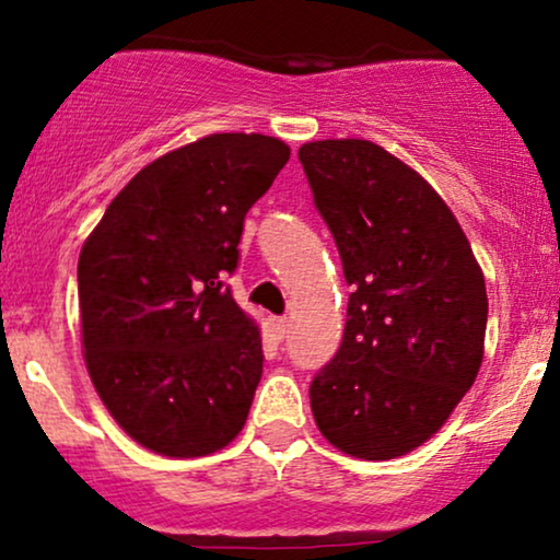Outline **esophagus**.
I'll return each mask as SVG.
<instances>
[{"label": "esophagus", "mask_w": 560, "mask_h": 560, "mask_svg": "<svg viewBox=\"0 0 560 560\" xmlns=\"http://www.w3.org/2000/svg\"><path fill=\"white\" fill-rule=\"evenodd\" d=\"M271 331L279 339H284L287 331H289V320L287 318H271Z\"/></svg>", "instance_id": "1"}]
</instances>
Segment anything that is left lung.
Returning <instances> with one entry per match:
<instances>
[{
  "mask_svg": "<svg viewBox=\"0 0 560 560\" xmlns=\"http://www.w3.org/2000/svg\"><path fill=\"white\" fill-rule=\"evenodd\" d=\"M298 155L352 287L342 345L311 384L313 419L347 455L397 458L479 374L485 276L442 197L384 147L324 139Z\"/></svg>",
  "mask_w": 560,
  "mask_h": 560,
  "instance_id": "left-lung-1",
  "label": "left lung"
}]
</instances>
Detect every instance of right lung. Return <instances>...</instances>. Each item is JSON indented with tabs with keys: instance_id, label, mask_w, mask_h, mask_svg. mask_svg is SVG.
Instances as JSON below:
<instances>
[{
	"instance_id": "right-lung-1",
	"label": "right lung",
	"mask_w": 560,
	"mask_h": 560,
	"mask_svg": "<svg viewBox=\"0 0 560 560\" xmlns=\"http://www.w3.org/2000/svg\"><path fill=\"white\" fill-rule=\"evenodd\" d=\"M289 160L262 133H210L158 158L107 205L79 258L83 358L102 402L171 458L226 447L262 374L258 326L223 284L244 215Z\"/></svg>"
}]
</instances>
